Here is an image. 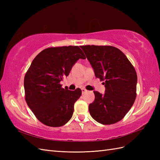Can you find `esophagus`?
<instances>
[{"instance_id": "34e87169", "label": "esophagus", "mask_w": 160, "mask_h": 160, "mask_svg": "<svg viewBox=\"0 0 160 160\" xmlns=\"http://www.w3.org/2000/svg\"><path fill=\"white\" fill-rule=\"evenodd\" d=\"M87 91V90L85 89H84V88H83V89H82V93L83 94H84V93H86Z\"/></svg>"}]
</instances>
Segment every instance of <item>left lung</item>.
Wrapping results in <instances>:
<instances>
[{"label": "left lung", "instance_id": "1", "mask_svg": "<svg viewBox=\"0 0 160 160\" xmlns=\"http://www.w3.org/2000/svg\"><path fill=\"white\" fill-rule=\"evenodd\" d=\"M92 66L95 76L106 88L102 95L95 91L89 104L90 115L102 124H113L123 119L136 98L138 77L125 54L109 45L80 46Z\"/></svg>", "mask_w": 160, "mask_h": 160}]
</instances>
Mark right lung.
Returning a JSON list of instances; mask_svg holds the SVG:
<instances>
[{"label":"right lung","instance_id":"right-lung-1","mask_svg":"<svg viewBox=\"0 0 160 160\" xmlns=\"http://www.w3.org/2000/svg\"><path fill=\"white\" fill-rule=\"evenodd\" d=\"M85 59L78 46L49 47L33 60L24 79L25 101L38 120L45 125L58 127L71 118L74 103L82 91L62 88L60 82L68 76L78 59Z\"/></svg>","mask_w":160,"mask_h":160}]
</instances>
